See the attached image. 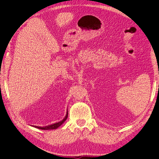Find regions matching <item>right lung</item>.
<instances>
[{"label":"right lung","mask_w":159,"mask_h":159,"mask_svg":"<svg viewBox=\"0 0 159 159\" xmlns=\"http://www.w3.org/2000/svg\"><path fill=\"white\" fill-rule=\"evenodd\" d=\"M68 111H67V113H66V117L61 120V121L57 122V123H55L54 124H52V125H47V126H44V127H39V126H34L33 125L32 127H34L36 128H38L39 129H42V130H53V129H56L58 128L61 124H63V123L66 121L68 118Z\"/></svg>","instance_id":"obj_1"}]
</instances>
